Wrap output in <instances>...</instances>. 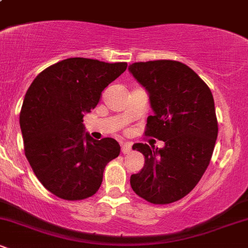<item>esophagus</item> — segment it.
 I'll return each instance as SVG.
<instances>
[{"label": "esophagus", "instance_id": "obj_1", "mask_svg": "<svg viewBox=\"0 0 248 248\" xmlns=\"http://www.w3.org/2000/svg\"><path fill=\"white\" fill-rule=\"evenodd\" d=\"M132 150V146L130 143H121V152L122 154H128Z\"/></svg>", "mask_w": 248, "mask_h": 248}]
</instances>
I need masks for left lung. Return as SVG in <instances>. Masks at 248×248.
I'll return each instance as SVG.
<instances>
[{
	"mask_svg": "<svg viewBox=\"0 0 248 248\" xmlns=\"http://www.w3.org/2000/svg\"><path fill=\"white\" fill-rule=\"evenodd\" d=\"M129 71L149 92L155 112L144 135L166 144L162 149L134 144L143 154L144 166L130 176V186L149 203H173L197 186L211 161L218 135L211 90L181 62H133Z\"/></svg>",
	"mask_w": 248,
	"mask_h": 248,
	"instance_id": "1",
	"label": "left lung"
}]
</instances>
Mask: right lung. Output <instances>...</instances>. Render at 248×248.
<instances>
[{
	"mask_svg": "<svg viewBox=\"0 0 248 248\" xmlns=\"http://www.w3.org/2000/svg\"><path fill=\"white\" fill-rule=\"evenodd\" d=\"M127 62L67 58L42 71L25 93L19 113L24 153L36 177L57 197L81 201L101 186L108 162L120 154L114 139L84 133L82 118Z\"/></svg>",
	"mask_w": 248,
	"mask_h": 248,
	"instance_id": "add662e5",
	"label": "right lung"
}]
</instances>
